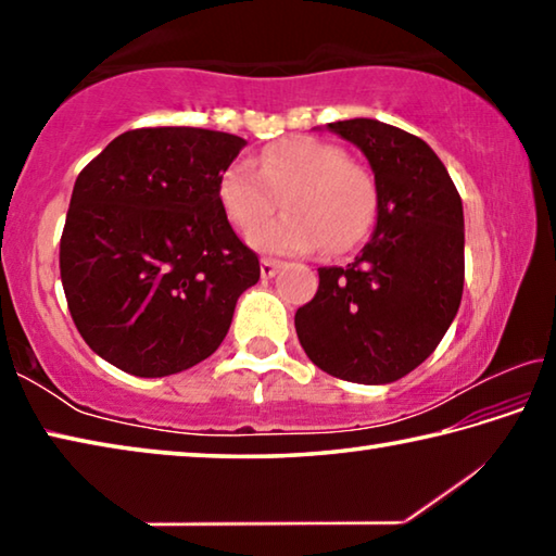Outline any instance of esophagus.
<instances>
[{
	"instance_id": "obj_1",
	"label": "esophagus",
	"mask_w": 556,
	"mask_h": 556,
	"mask_svg": "<svg viewBox=\"0 0 556 556\" xmlns=\"http://www.w3.org/2000/svg\"><path fill=\"white\" fill-rule=\"evenodd\" d=\"M279 267H281V262L275 260V257H262L260 260V271H262V277H265V279L275 277Z\"/></svg>"
}]
</instances>
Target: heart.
<instances>
[{"label": "heart", "mask_w": 556, "mask_h": 556, "mask_svg": "<svg viewBox=\"0 0 556 556\" xmlns=\"http://www.w3.org/2000/svg\"><path fill=\"white\" fill-rule=\"evenodd\" d=\"M218 203L240 232L254 230L282 199V214L250 235L275 255H306L324 248L341 255L355 248L378 215V184L345 149L314 137H285L262 149L257 168L230 164L218 178Z\"/></svg>", "instance_id": "b5f03b06"}]
</instances>
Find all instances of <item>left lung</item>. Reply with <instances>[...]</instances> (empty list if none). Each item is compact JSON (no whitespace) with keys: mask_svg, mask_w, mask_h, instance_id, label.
Here are the masks:
<instances>
[{"mask_svg":"<svg viewBox=\"0 0 556 556\" xmlns=\"http://www.w3.org/2000/svg\"><path fill=\"white\" fill-rule=\"evenodd\" d=\"M368 156L378 184L372 240L345 267L318 269L294 316L299 343L348 382L404 378L434 353L464 294V208L427 142L378 119L328 122Z\"/></svg>","mask_w":556,"mask_h":556,"instance_id":"8db88e82","label":"left lung"}]
</instances>
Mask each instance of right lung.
Here are the masks:
<instances>
[{"mask_svg": "<svg viewBox=\"0 0 556 556\" xmlns=\"http://www.w3.org/2000/svg\"><path fill=\"white\" fill-rule=\"evenodd\" d=\"M244 139L142 127L75 178L61 281L83 341L137 378L193 368L218 351L260 260L225 218L218 178Z\"/></svg>", "mask_w": 556, "mask_h": 556, "instance_id": "1", "label": "right lung"}]
</instances>
